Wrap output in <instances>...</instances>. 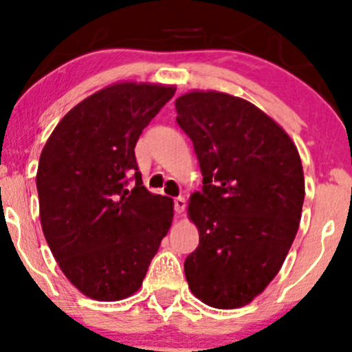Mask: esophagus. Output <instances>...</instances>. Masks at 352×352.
Returning <instances> with one entry per match:
<instances>
[{"label": "esophagus", "instance_id": "34e87169", "mask_svg": "<svg viewBox=\"0 0 352 352\" xmlns=\"http://www.w3.org/2000/svg\"><path fill=\"white\" fill-rule=\"evenodd\" d=\"M184 209H186V199H184V197L183 196L176 197V199H175V210H176V214H183Z\"/></svg>", "mask_w": 352, "mask_h": 352}]
</instances>
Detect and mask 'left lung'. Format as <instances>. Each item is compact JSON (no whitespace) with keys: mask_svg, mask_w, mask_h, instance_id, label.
I'll return each instance as SVG.
<instances>
[{"mask_svg":"<svg viewBox=\"0 0 352 352\" xmlns=\"http://www.w3.org/2000/svg\"><path fill=\"white\" fill-rule=\"evenodd\" d=\"M175 105L202 173V192L188 206L199 245L186 258V280L209 307H245L275 278L295 241L305 199L298 150L241 97L192 90Z\"/></svg>","mask_w":352,"mask_h":352,"instance_id":"1","label":"left lung"}]
</instances>
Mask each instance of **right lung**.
<instances>
[{
    "instance_id": "1",
    "label": "right lung",
    "mask_w": 352,
    "mask_h": 352,
    "mask_svg": "<svg viewBox=\"0 0 352 352\" xmlns=\"http://www.w3.org/2000/svg\"><path fill=\"white\" fill-rule=\"evenodd\" d=\"M175 92L136 82L105 87L57 123L41 153L44 237L62 274L89 298L118 301L138 292L171 227L173 199L144 188L135 144Z\"/></svg>"
}]
</instances>
